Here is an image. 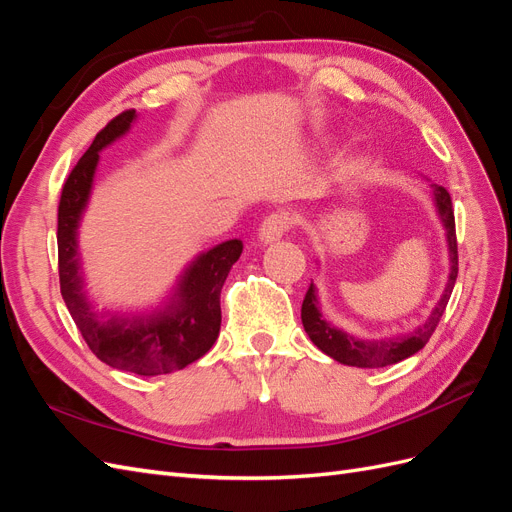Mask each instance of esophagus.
<instances>
[{
    "mask_svg": "<svg viewBox=\"0 0 512 512\" xmlns=\"http://www.w3.org/2000/svg\"><path fill=\"white\" fill-rule=\"evenodd\" d=\"M290 226H292V218L288 211H273L267 215L265 220H262V224L258 228V239L262 243L280 241L290 230Z\"/></svg>",
    "mask_w": 512,
    "mask_h": 512,
    "instance_id": "1",
    "label": "esophagus"
}]
</instances>
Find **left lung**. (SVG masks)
Listing matches in <instances>:
<instances>
[{"label": "left lung", "instance_id": "left-lung-1", "mask_svg": "<svg viewBox=\"0 0 512 512\" xmlns=\"http://www.w3.org/2000/svg\"><path fill=\"white\" fill-rule=\"evenodd\" d=\"M433 188V203H436L438 215L444 224L446 230V243H448V258H451V271H448V282L442 292L440 301L436 307L431 309V314L423 324L406 335H397V337H382V339H359L342 329L333 327L331 322H327L320 314L318 307V294L314 282L309 284L307 294L303 299L301 307V320L305 333L312 339L314 346L322 350L324 354H329L331 359L342 365H352V367H386V365H395L399 361L408 359V356L416 354L421 350L429 337L436 331L438 322L444 314V309L448 305V299H451V292L455 288L457 280V271H459V258H457V235H455V213H453V203H451V194H448L442 185H431Z\"/></svg>", "mask_w": 512, "mask_h": 512}]
</instances>
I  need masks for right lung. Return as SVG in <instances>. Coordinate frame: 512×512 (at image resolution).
Returning <instances> with one entry per match:
<instances>
[{
    "label": "right lung",
    "instance_id": "obj_1",
    "mask_svg": "<svg viewBox=\"0 0 512 512\" xmlns=\"http://www.w3.org/2000/svg\"><path fill=\"white\" fill-rule=\"evenodd\" d=\"M134 119L136 111H123L108 121L64 183L57 211L59 286L72 320L102 363L138 376H160L198 361L215 344L222 324L220 292L243 243L230 239L196 256L179 277L173 297L156 312L98 314L91 307L83 290L79 224L94 188L100 151L126 134Z\"/></svg>",
    "mask_w": 512,
    "mask_h": 512
}]
</instances>
